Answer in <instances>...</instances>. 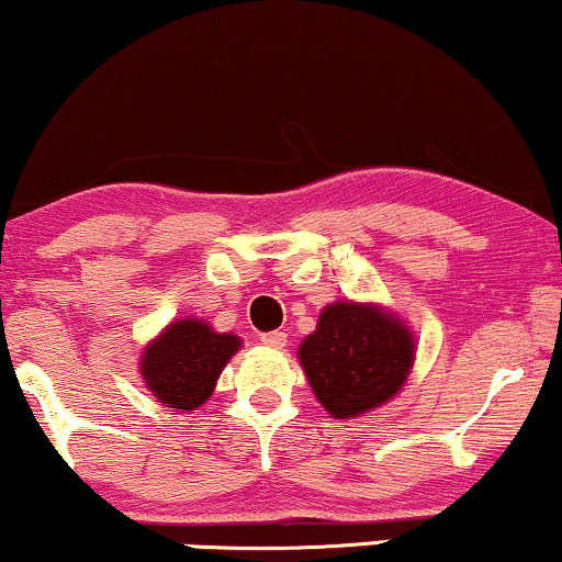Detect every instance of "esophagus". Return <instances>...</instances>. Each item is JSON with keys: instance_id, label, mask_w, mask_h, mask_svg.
Instances as JSON below:
<instances>
[{"instance_id": "esophagus-1", "label": "esophagus", "mask_w": 562, "mask_h": 562, "mask_svg": "<svg viewBox=\"0 0 562 562\" xmlns=\"http://www.w3.org/2000/svg\"><path fill=\"white\" fill-rule=\"evenodd\" d=\"M260 341L268 346V349H283V346H286V334H283V330H270V334H262L260 336Z\"/></svg>"}]
</instances>
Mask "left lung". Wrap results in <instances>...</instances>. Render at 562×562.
<instances>
[{
    "label": "left lung",
    "instance_id": "left-lung-1",
    "mask_svg": "<svg viewBox=\"0 0 562 562\" xmlns=\"http://www.w3.org/2000/svg\"><path fill=\"white\" fill-rule=\"evenodd\" d=\"M296 357L325 412L355 419L401 393L417 359V338L383 304L338 300L325 304Z\"/></svg>",
    "mask_w": 562,
    "mask_h": 562
}]
</instances>
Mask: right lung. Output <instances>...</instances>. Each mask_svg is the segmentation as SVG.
I'll return each instance as SVG.
<instances>
[{
    "instance_id": "add662e5",
    "label": "right lung",
    "mask_w": 562,
    "mask_h": 562,
    "mask_svg": "<svg viewBox=\"0 0 562 562\" xmlns=\"http://www.w3.org/2000/svg\"><path fill=\"white\" fill-rule=\"evenodd\" d=\"M239 349L237 334H218L200 317H179L145 344L143 383L161 406L195 412L213 396L218 375Z\"/></svg>"
}]
</instances>
